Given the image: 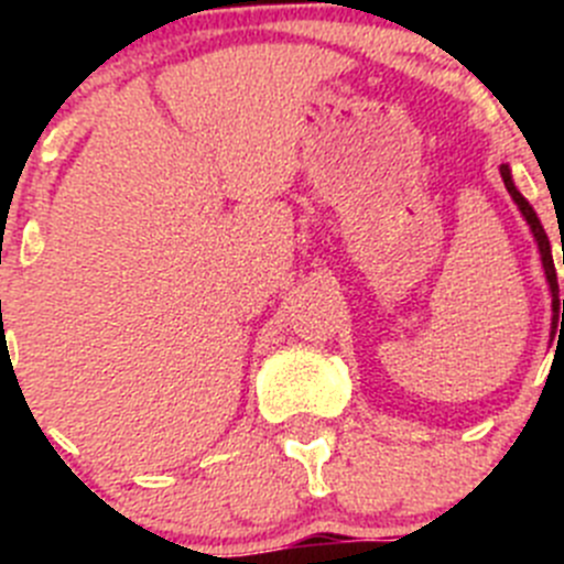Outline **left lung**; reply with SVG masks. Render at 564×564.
<instances>
[{
	"label": "left lung",
	"mask_w": 564,
	"mask_h": 564,
	"mask_svg": "<svg viewBox=\"0 0 564 564\" xmlns=\"http://www.w3.org/2000/svg\"><path fill=\"white\" fill-rule=\"evenodd\" d=\"M499 174H502V182L505 187H508L510 198L516 202V207L521 209V215H524V220L529 224V229H532V237H534V246H538V253H540V264H543V272H545V281H549V292H551V311H554V318H551V324H560V311L564 316V300H560V283H556V267H554V256H551V242H549V235H545L543 224H540L538 213L532 209V204L527 202L524 196H521V191L516 187L513 182V172H510L508 163H502L499 166ZM564 256V253H562ZM551 338H554V333H551Z\"/></svg>",
	"instance_id": "1"
}]
</instances>
